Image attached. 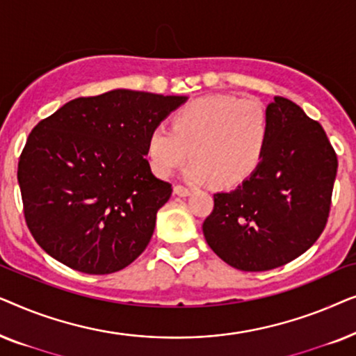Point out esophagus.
Wrapping results in <instances>:
<instances>
[{"mask_svg":"<svg viewBox=\"0 0 356 356\" xmlns=\"http://www.w3.org/2000/svg\"><path fill=\"white\" fill-rule=\"evenodd\" d=\"M173 191H175V194H178V196L186 197V196H189V194L193 193V189L191 188H186V186H181V184H177Z\"/></svg>","mask_w":356,"mask_h":356,"instance_id":"34e87169","label":"esophagus"}]
</instances>
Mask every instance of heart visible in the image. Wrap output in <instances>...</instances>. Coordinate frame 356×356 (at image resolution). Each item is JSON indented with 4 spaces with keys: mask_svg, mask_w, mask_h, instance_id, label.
I'll use <instances>...</instances> for the list:
<instances>
[{
    "mask_svg": "<svg viewBox=\"0 0 356 356\" xmlns=\"http://www.w3.org/2000/svg\"><path fill=\"white\" fill-rule=\"evenodd\" d=\"M269 115L254 99L207 95L189 102L172 118V128L157 124L147 138L152 172L168 178L193 154L186 170L191 181L216 179L232 188L252 177L269 143Z\"/></svg>",
    "mask_w": 356,
    "mask_h": 356,
    "instance_id": "obj_1",
    "label": "heart"
}]
</instances>
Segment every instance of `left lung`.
<instances>
[{"label": "left lung", "instance_id": "left-lung-1", "mask_svg": "<svg viewBox=\"0 0 356 356\" xmlns=\"http://www.w3.org/2000/svg\"><path fill=\"white\" fill-rule=\"evenodd\" d=\"M269 143L254 175L213 194L202 223L211 250L238 270L280 267L308 251L327 223L337 154L318 121L274 97L267 105Z\"/></svg>", "mask_w": 356, "mask_h": 356}]
</instances>
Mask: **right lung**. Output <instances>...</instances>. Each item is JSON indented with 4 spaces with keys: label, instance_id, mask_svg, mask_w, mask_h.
I'll list each match as a JSON object with an SVG mask.
<instances>
[{
    "label": "right lung",
    "instance_id": "1",
    "mask_svg": "<svg viewBox=\"0 0 356 356\" xmlns=\"http://www.w3.org/2000/svg\"><path fill=\"white\" fill-rule=\"evenodd\" d=\"M184 102L116 89L67 102L31 131L17 181L43 251L92 275L113 274L143 254L173 191L152 175L147 138Z\"/></svg>",
    "mask_w": 356,
    "mask_h": 356
}]
</instances>
